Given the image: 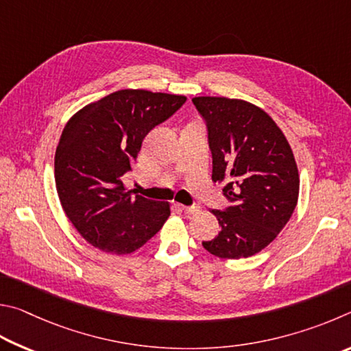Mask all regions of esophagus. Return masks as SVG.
<instances>
[{"label":"esophagus","instance_id":"esophagus-1","mask_svg":"<svg viewBox=\"0 0 351 351\" xmlns=\"http://www.w3.org/2000/svg\"><path fill=\"white\" fill-rule=\"evenodd\" d=\"M182 211L185 213V214H188V216H191V214L199 213L200 208L199 206H182Z\"/></svg>","mask_w":351,"mask_h":351}]
</instances>
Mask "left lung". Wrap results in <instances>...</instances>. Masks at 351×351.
<instances>
[{
  "mask_svg": "<svg viewBox=\"0 0 351 351\" xmlns=\"http://www.w3.org/2000/svg\"><path fill=\"white\" fill-rule=\"evenodd\" d=\"M208 125L213 180L223 183L225 211L211 210L220 231L204 248L220 259H245L267 248L288 223L299 197V171L282 129L256 104L194 97Z\"/></svg>",
  "mask_w": 351,
  "mask_h": 351,
  "instance_id": "left-lung-1",
  "label": "left lung"
}]
</instances>
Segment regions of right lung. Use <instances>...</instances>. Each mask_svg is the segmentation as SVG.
Returning <instances> with one entry per match:
<instances>
[{
  "instance_id": "right-lung-1",
  "label": "right lung",
  "mask_w": 351,
  "mask_h": 351,
  "mask_svg": "<svg viewBox=\"0 0 351 351\" xmlns=\"http://www.w3.org/2000/svg\"><path fill=\"white\" fill-rule=\"evenodd\" d=\"M185 101V95L121 89L66 123L55 152V186L67 219L92 247L131 254L171 216L168 202L132 195L123 176L137 162L146 134Z\"/></svg>"
}]
</instances>
